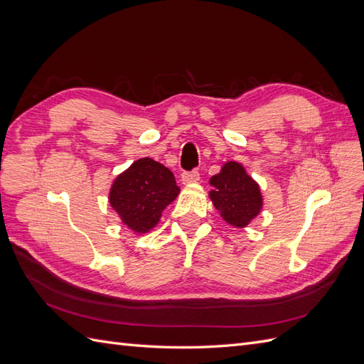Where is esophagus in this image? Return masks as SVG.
Returning a JSON list of instances; mask_svg holds the SVG:
<instances>
[{
    "mask_svg": "<svg viewBox=\"0 0 364 364\" xmlns=\"http://www.w3.org/2000/svg\"><path fill=\"white\" fill-rule=\"evenodd\" d=\"M199 179H200V174H199V171H196V170L182 173V178H181L183 185H190V183H194V182H199Z\"/></svg>",
    "mask_w": 364,
    "mask_h": 364,
    "instance_id": "esophagus-1",
    "label": "esophagus"
}]
</instances>
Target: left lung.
<instances>
[{
	"instance_id": "1",
	"label": "left lung",
	"mask_w": 364,
	"mask_h": 364,
	"mask_svg": "<svg viewBox=\"0 0 364 364\" xmlns=\"http://www.w3.org/2000/svg\"><path fill=\"white\" fill-rule=\"evenodd\" d=\"M213 190L209 199L226 223L235 228L247 226L262 208L259 185L238 162H226L218 174L209 179Z\"/></svg>"
}]
</instances>
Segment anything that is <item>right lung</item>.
Here are the masks:
<instances>
[{"label": "right lung", "mask_w": 364, "mask_h": 364, "mask_svg": "<svg viewBox=\"0 0 364 364\" xmlns=\"http://www.w3.org/2000/svg\"><path fill=\"white\" fill-rule=\"evenodd\" d=\"M173 173L151 158H141L121 173L109 191V203L129 229L138 234L155 228L179 194Z\"/></svg>", "instance_id": "1"}]
</instances>
